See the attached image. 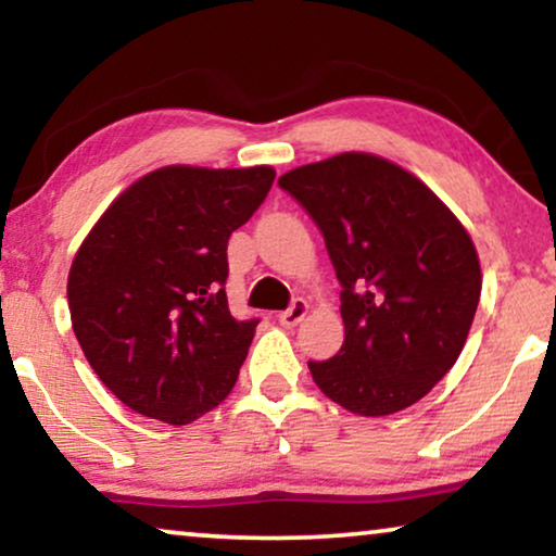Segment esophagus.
<instances>
[{
  "mask_svg": "<svg viewBox=\"0 0 556 556\" xmlns=\"http://www.w3.org/2000/svg\"><path fill=\"white\" fill-rule=\"evenodd\" d=\"M307 309H309V305L305 300H294L290 309L279 313V325H285V328H294V325H298L302 317L307 315Z\"/></svg>",
  "mask_w": 556,
  "mask_h": 556,
  "instance_id": "34e87169",
  "label": "esophagus"
}]
</instances>
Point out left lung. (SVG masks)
Masks as SVG:
<instances>
[{"instance_id": "8db88e82", "label": "left lung", "mask_w": 556, "mask_h": 556, "mask_svg": "<svg viewBox=\"0 0 556 556\" xmlns=\"http://www.w3.org/2000/svg\"><path fill=\"white\" fill-rule=\"evenodd\" d=\"M325 236L343 285V348L309 361L320 391L358 417L417 404L455 366L476 317L480 262L453 211L409 169L343 152L279 177Z\"/></svg>"}]
</instances>
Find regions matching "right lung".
<instances>
[{
    "instance_id": "obj_1",
    "label": "right lung",
    "mask_w": 556,
    "mask_h": 556,
    "mask_svg": "<svg viewBox=\"0 0 556 556\" xmlns=\"http://www.w3.org/2000/svg\"><path fill=\"white\" fill-rule=\"evenodd\" d=\"M274 167L167 165L101 213L68 271L71 323L96 376L129 409L190 425L231 394L256 320L228 309V239Z\"/></svg>"
}]
</instances>
